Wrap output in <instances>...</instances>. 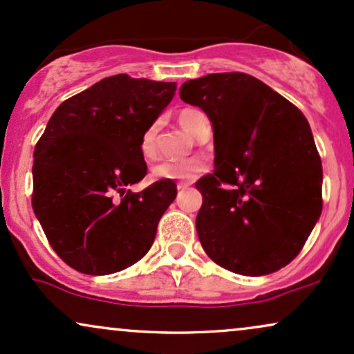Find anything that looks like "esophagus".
<instances>
[{"instance_id":"34e87169","label":"esophagus","mask_w":354,"mask_h":354,"mask_svg":"<svg viewBox=\"0 0 354 354\" xmlns=\"http://www.w3.org/2000/svg\"><path fill=\"white\" fill-rule=\"evenodd\" d=\"M190 185V182H178L177 184V189L178 190H184V189H187V187Z\"/></svg>"}]
</instances>
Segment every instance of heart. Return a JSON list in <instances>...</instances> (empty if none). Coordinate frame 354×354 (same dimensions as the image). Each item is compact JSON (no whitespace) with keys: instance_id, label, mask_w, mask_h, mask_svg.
<instances>
[{"instance_id":"heart-1","label":"heart","mask_w":354,"mask_h":354,"mask_svg":"<svg viewBox=\"0 0 354 354\" xmlns=\"http://www.w3.org/2000/svg\"><path fill=\"white\" fill-rule=\"evenodd\" d=\"M205 118V114L198 109H192V107H187L182 109L178 114V122L190 134L197 136L198 126H201L202 119ZM153 142H156V127H151L145 131L142 136V142H140V149L145 157H151L153 153ZM203 170V165L197 160H182V162H160L159 165L152 169L153 178H180V180H190L195 178Z\"/></svg>"}]
</instances>
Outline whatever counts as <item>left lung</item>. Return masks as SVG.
<instances>
[{"label": "left lung", "instance_id": "1", "mask_svg": "<svg viewBox=\"0 0 354 354\" xmlns=\"http://www.w3.org/2000/svg\"><path fill=\"white\" fill-rule=\"evenodd\" d=\"M180 99L201 107L214 127L215 170L195 184L203 250L240 275L283 268L322 215L323 169L308 120L245 73L190 79Z\"/></svg>", "mask_w": 354, "mask_h": 354}]
</instances>
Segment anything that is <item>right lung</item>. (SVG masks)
Returning <instances> with one entry per match:
<instances>
[{
  "label": "right lung",
  "mask_w": 354,
  "mask_h": 354,
  "mask_svg": "<svg viewBox=\"0 0 354 354\" xmlns=\"http://www.w3.org/2000/svg\"><path fill=\"white\" fill-rule=\"evenodd\" d=\"M176 89L127 74L106 77L66 99L37 140L32 210L53 250L77 272L111 275L152 247L177 187L170 178L137 194L127 185L147 174L142 136Z\"/></svg>",
  "instance_id": "obj_1"
}]
</instances>
